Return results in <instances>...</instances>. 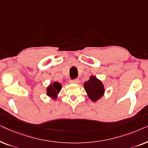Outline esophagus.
<instances>
[{"mask_svg": "<svg viewBox=\"0 0 148 148\" xmlns=\"http://www.w3.org/2000/svg\"><path fill=\"white\" fill-rule=\"evenodd\" d=\"M69 82L71 84H77L79 83V79H75L70 80Z\"/></svg>", "mask_w": 148, "mask_h": 148, "instance_id": "1", "label": "esophagus"}]
</instances>
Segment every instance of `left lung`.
<instances>
[{"label": "left lung", "instance_id": "8db88e82", "mask_svg": "<svg viewBox=\"0 0 148 148\" xmlns=\"http://www.w3.org/2000/svg\"><path fill=\"white\" fill-rule=\"evenodd\" d=\"M88 96L92 102H96L104 96L105 88L103 83L96 76L91 75L88 81L84 84Z\"/></svg>", "mask_w": 148, "mask_h": 148}]
</instances>
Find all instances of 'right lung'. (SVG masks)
<instances>
[{
	"label": "right lung",
	"mask_w": 148,
	"mask_h": 148,
	"mask_svg": "<svg viewBox=\"0 0 148 148\" xmlns=\"http://www.w3.org/2000/svg\"><path fill=\"white\" fill-rule=\"evenodd\" d=\"M61 88L62 85L60 83L55 82L53 84H50L46 88V95L53 100H56Z\"/></svg>",
	"instance_id": "obj_1"
}]
</instances>
